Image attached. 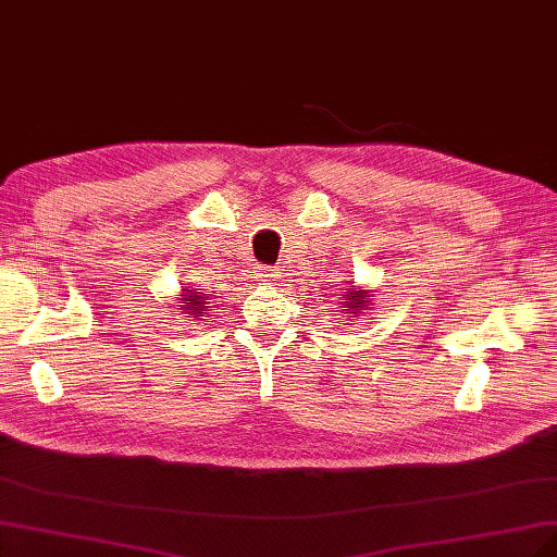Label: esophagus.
<instances>
[{"label": "esophagus", "mask_w": 557, "mask_h": 557, "mask_svg": "<svg viewBox=\"0 0 557 557\" xmlns=\"http://www.w3.org/2000/svg\"><path fill=\"white\" fill-rule=\"evenodd\" d=\"M257 275L261 277L263 284H275V282L282 277L280 268H275V265H261L259 271H257Z\"/></svg>", "instance_id": "obj_1"}]
</instances>
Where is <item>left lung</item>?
Wrapping results in <instances>:
<instances>
[{
    "label": "left lung",
    "mask_w": 557,
    "mask_h": 557,
    "mask_svg": "<svg viewBox=\"0 0 557 557\" xmlns=\"http://www.w3.org/2000/svg\"><path fill=\"white\" fill-rule=\"evenodd\" d=\"M369 305H372V289H364V286H360V289H356V286H351V289H342V314L360 317L364 314V310H369Z\"/></svg>",
    "instance_id": "obj_1"
}]
</instances>
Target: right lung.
Segmentation results:
<instances>
[{"instance_id": "right-lung-1", "label": "right lung", "mask_w": 557, "mask_h": 557, "mask_svg": "<svg viewBox=\"0 0 557 557\" xmlns=\"http://www.w3.org/2000/svg\"><path fill=\"white\" fill-rule=\"evenodd\" d=\"M178 302L181 305H176V310H181V314H188V321H201V317L211 312V292L185 286V289H181Z\"/></svg>"}]
</instances>
